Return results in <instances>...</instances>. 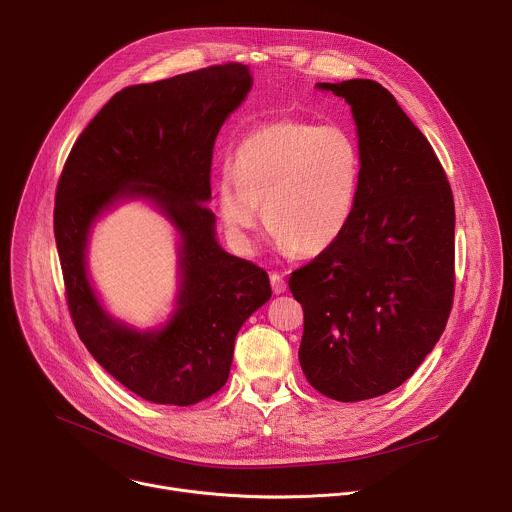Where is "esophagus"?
<instances>
[{"mask_svg": "<svg viewBox=\"0 0 512 512\" xmlns=\"http://www.w3.org/2000/svg\"><path fill=\"white\" fill-rule=\"evenodd\" d=\"M269 279H271V287H273V294H283V291L287 289V283H285V279H283V275L281 273H277V271H273L271 275H269Z\"/></svg>", "mask_w": 512, "mask_h": 512, "instance_id": "34e87169", "label": "esophagus"}]
</instances>
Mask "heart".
I'll list each match as a JSON object with an SVG mask.
<instances>
[{
	"mask_svg": "<svg viewBox=\"0 0 512 512\" xmlns=\"http://www.w3.org/2000/svg\"><path fill=\"white\" fill-rule=\"evenodd\" d=\"M362 180L354 135L340 125L275 121L235 150L233 172L216 184L227 231L245 247L263 221L283 253L320 255L346 231Z\"/></svg>",
	"mask_w": 512,
	"mask_h": 512,
	"instance_id": "b5f03b06",
	"label": "heart"
}]
</instances>
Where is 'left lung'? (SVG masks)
<instances>
[{"mask_svg":"<svg viewBox=\"0 0 512 512\" xmlns=\"http://www.w3.org/2000/svg\"><path fill=\"white\" fill-rule=\"evenodd\" d=\"M350 105L362 180L344 235L294 271L300 364L322 395L354 403L403 385L440 340L454 298L456 212L425 135L375 81L318 83Z\"/></svg>","mask_w":512,"mask_h":512,"instance_id":"8db88e82","label":"left lung"}]
</instances>
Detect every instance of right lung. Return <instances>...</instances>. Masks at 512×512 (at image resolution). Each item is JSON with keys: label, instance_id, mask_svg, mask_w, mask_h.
I'll return each mask as SVG.
<instances>
[{"label": "right lung", "instance_id": "obj_1", "mask_svg": "<svg viewBox=\"0 0 512 512\" xmlns=\"http://www.w3.org/2000/svg\"><path fill=\"white\" fill-rule=\"evenodd\" d=\"M251 87L241 62L127 87L72 145L58 180L54 239L72 322L101 367L145 401L186 407L214 395L241 326L271 298L269 275L218 245L206 206L214 139ZM131 199L154 205L179 237L175 310L148 331L106 312L86 263L98 218Z\"/></svg>", "mask_w": 512, "mask_h": 512}]
</instances>
